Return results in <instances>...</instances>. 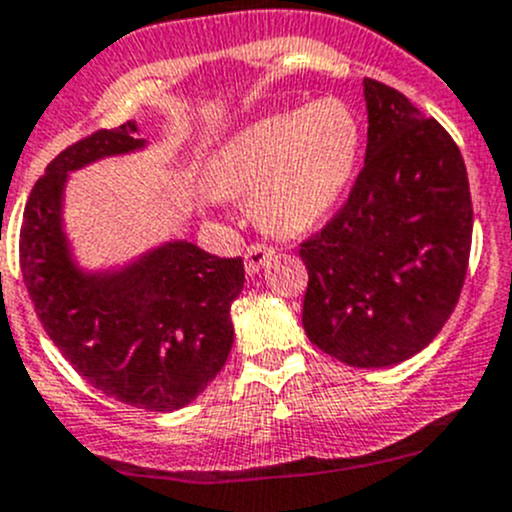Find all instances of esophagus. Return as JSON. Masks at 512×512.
<instances>
[{
    "label": "esophagus",
    "mask_w": 512,
    "mask_h": 512,
    "mask_svg": "<svg viewBox=\"0 0 512 512\" xmlns=\"http://www.w3.org/2000/svg\"><path fill=\"white\" fill-rule=\"evenodd\" d=\"M274 256V248L264 246V243H253V246H248L246 251V271L248 274H259L261 269L266 266V261Z\"/></svg>",
    "instance_id": "1"
}]
</instances>
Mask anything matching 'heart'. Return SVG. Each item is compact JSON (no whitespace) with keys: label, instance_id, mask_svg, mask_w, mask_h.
Masks as SVG:
<instances>
[{"label":"heart","instance_id":"obj_1","mask_svg":"<svg viewBox=\"0 0 512 512\" xmlns=\"http://www.w3.org/2000/svg\"><path fill=\"white\" fill-rule=\"evenodd\" d=\"M362 123L344 100L253 120L208 163V201L251 196L253 218L276 236H299L337 208L357 170Z\"/></svg>","mask_w":512,"mask_h":512}]
</instances>
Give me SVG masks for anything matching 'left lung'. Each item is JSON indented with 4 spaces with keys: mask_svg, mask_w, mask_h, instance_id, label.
Instances as JSON below:
<instances>
[{
    "mask_svg": "<svg viewBox=\"0 0 512 512\" xmlns=\"http://www.w3.org/2000/svg\"><path fill=\"white\" fill-rule=\"evenodd\" d=\"M367 155L342 211L301 243L304 332L349 367L415 357L450 319L472 241L455 140L402 92L364 80Z\"/></svg>",
    "mask_w": 512,
    "mask_h": 512,
    "instance_id": "obj_1",
    "label": "left lung"
}]
</instances>
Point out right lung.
I'll return each mask as SVG.
<instances>
[{"label": "right lung", "mask_w": 512, "mask_h": 512, "mask_svg": "<svg viewBox=\"0 0 512 512\" xmlns=\"http://www.w3.org/2000/svg\"><path fill=\"white\" fill-rule=\"evenodd\" d=\"M145 145L128 120L62 150L29 193L19 266L47 337L80 377L125 405L173 412L226 364L243 261L165 241L118 269L87 271L75 261L62 218L72 170Z\"/></svg>", "instance_id": "right-lung-1"}]
</instances>
